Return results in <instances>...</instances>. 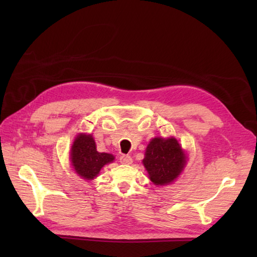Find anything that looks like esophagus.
<instances>
[{"label":"esophagus","mask_w":257,"mask_h":257,"mask_svg":"<svg viewBox=\"0 0 257 257\" xmlns=\"http://www.w3.org/2000/svg\"><path fill=\"white\" fill-rule=\"evenodd\" d=\"M120 162H121L122 165H132V163H133V158L130 157V156L122 155L121 157H120Z\"/></svg>","instance_id":"obj_1"}]
</instances>
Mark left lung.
<instances>
[{
	"instance_id": "1",
	"label": "left lung",
	"mask_w": 257,
	"mask_h": 257,
	"mask_svg": "<svg viewBox=\"0 0 257 257\" xmlns=\"http://www.w3.org/2000/svg\"><path fill=\"white\" fill-rule=\"evenodd\" d=\"M149 178L156 185L170 184L176 180L187 163V156L176 138L152 139L143 160Z\"/></svg>"
}]
</instances>
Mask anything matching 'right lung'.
Wrapping results in <instances>:
<instances>
[{"instance_id":"obj_1","label":"right lung","mask_w":257,"mask_h":257,"mask_svg":"<svg viewBox=\"0 0 257 257\" xmlns=\"http://www.w3.org/2000/svg\"><path fill=\"white\" fill-rule=\"evenodd\" d=\"M114 160V157L106 152H98L91 135L79 134L70 149V161L75 172L85 180H92L98 176L101 168Z\"/></svg>"}]
</instances>
